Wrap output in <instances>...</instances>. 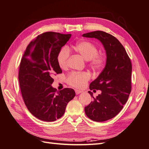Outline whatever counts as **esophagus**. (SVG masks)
<instances>
[{
	"label": "esophagus",
	"mask_w": 149,
	"mask_h": 149,
	"mask_svg": "<svg viewBox=\"0 0 149 149\" xmlns=\"http://www.w3.org/2000/svg\"><path fill=\"white\" fill-rule=\"evenodd\" d=\"M75 93H76V94H79L80 93H82V91H81L77 90V89H75Z\"/></svg>",
	"instance_id": "1"
}]
</instances>
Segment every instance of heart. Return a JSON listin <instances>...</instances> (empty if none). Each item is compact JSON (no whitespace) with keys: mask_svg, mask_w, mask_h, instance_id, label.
<instances>
[{"mask_svg":"<svg viewBox=\"0 0 149 149\" xmlns=\"http://www.w3.org/2000/svg\"><path fill=\"white\" fill-rule=\"evenodd\" d=\"M74 50L81 55L86 60H88L90 66L94 69H100L105 63L104 57L97 54V48L94 44L89 41H82L72 46ZM70 52L63 47L60 49L56 56L57 63L62 69H66L68 67ZM91 75L88 72H72L67 79V83L70 86L81 88L89 81Z\"/></svg>","mask_w":149,"mask_h":149,"instance_id":"obj_1","label":"heart"}]
</instances>
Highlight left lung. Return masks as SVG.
I'll return each mask as SVG.
<instances>
[{
	"label": "left lung",
	"instance_id": "8db88e82",
	"mask_svg": "<svg viewBox=\"0 0 149 149\" xmlns=\"http://www.w3.org/2000/svg\"><path fill=\"white\" fill-rule=\"evenodd\" d=\"M94 38L103 45L106 53V65L97 79L90 84V90H101L96 97L89 93L93 101L85 107L87 116L94 121L111 119L120 112L132 90V63L123 46L118 39L104 31L83 34Z\"/></svg>",
	"mask_w": 149,
	"mask_h": 149
}]
</instances>
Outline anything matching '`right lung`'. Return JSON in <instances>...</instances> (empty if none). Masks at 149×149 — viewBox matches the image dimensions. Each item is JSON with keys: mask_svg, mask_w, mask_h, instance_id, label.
<instances>
[{"mask_svg": "<svg viewBox=\"0 0 149 149\" xmlns=\"http://www.w3.org/2000/svg\"><path fill=\"white\" fill-rule=\"evenodd\" d=\"M70 34L46 32L28 45L21 61L19 82L26 107L33 116L45 121L62 117L68 102L75 96L73 89L56 91L53 77L61 74L56 56Z\"/></svg>", "mask_w": 149, "mask_h": 149, "instance_id": "1", "label": "right lung"}]
</instances>
